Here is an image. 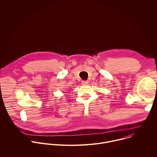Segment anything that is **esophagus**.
Segmentation results:
<instances>
[{
    "label": "esophagus",
    "instance_id": "obj_1",
    "mask_svg": "<svg viewBox=\"0 0 157 157\" xmlns=\"http://www.w3.org/2000/svg\"><path fill=\"white\" fill-rule=\"evenodd\" d=\"M88 83H89L88 81H82V84H83V85H86Z\"/></svg>",
    "mask_w": 157,
    "mask_h": 157
}]
</instances>
